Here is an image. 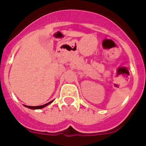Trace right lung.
<instances>
[{"instance_id":"add662e5","label":"right lung","mask_w":146,"mask_h":146,"mask_svg":"<svg viewBox=\"0 0 146 146\" xmlns=\"http://www.w3.org/2000/svg\"><path fill=\"white\" fill-rule=\"evenodd\" d=\"M52 102H53V100L51 102H50L47 103V104H43V105H39V106H27V105H24V106H25L26 108H30V109H33V110H37V109H42V108H44V107L47 106L48 104H50V103H52Z\"/></svg>"}]
</instances>
